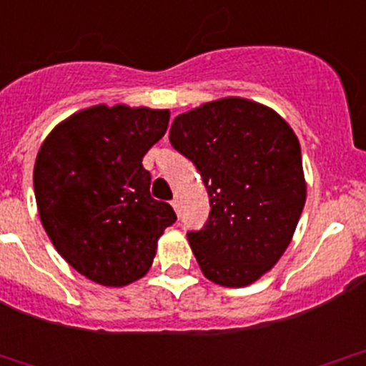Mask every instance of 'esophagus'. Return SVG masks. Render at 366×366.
Listing matches in <instances>:
<instances>
[{"label": "esophagus", "mask_w": 366, "mask_h": 366, "mask_svg": "<svg viewBox=\"0 0 366 366\" xmlns=\"http://www.w3.org/2000/svg\"><path fill=\"white\" fill-rule=\"evenodd\" d=\"M172 207H173V210H175L177 214H180V202H179V198H175V200L172 202Z\"/></svg>", "instance_id": "obj_1"}]
</instances>
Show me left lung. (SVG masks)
<instances>
[{
    "label": "left lung",
    "mask_w": 366,
    "mask_h": 366,
    "mask_svg": "<svg viewBox=\"0 0 366 366\" xmlns=\"http://www.w3.org/2000/svg\"><path fill=\"white\" fill-rule=\"evenodd\" d=\"M169 143L200 172L210 212L187 241L207 280L246 287L289 248L306 202L301 147L274 109L224 97L179 114Z\"/></svg>",
    "instance_id": "left-lung-1"
}]
</instances>
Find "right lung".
Returning a JSON list of instances; mask_svg holds the SVG:
<instances>
[{"instance_id":"obj_1","label":"right lung","mask_w":366,"mask_h":366,"mask_svg":"<svg viewBox=\"0 0 366 366\" xmlns=\"http://www.w3.org/2000/svg\"><path fill=\"white\" fill-rule=\"evenodd\" d=\"M168 122V109L97 104L60 122L36 154L33 187L44 230L99 285L143 278L162 232L175 223L169 204L150 197L142 164Z\"/></svg>"}]
</instances>
